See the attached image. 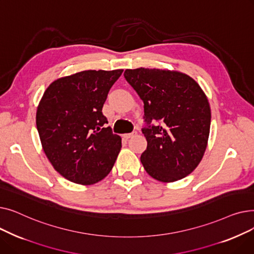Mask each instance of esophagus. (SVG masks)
I'll return each instance as SVG.
<instances>
[{
    "label": "esophagus",
    "instance_id": "esophagus-1",
    "mask_svg": "<svg viewBox=\"0 0 254 254\" xmlns=\"http://www.w3.org/2000/svg\"><path fill=\"white\" fill-rule=\"evenodd\" d=\"M136 135H137V131H132V132H129V134H125L124 137H125L126 139H129V138L134 137V136H136Z\"/></svg>",
    "mask_w": 254,
    "mask_h": 254
}]
</instances>
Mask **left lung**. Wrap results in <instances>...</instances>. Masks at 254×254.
<instances>
[{"label":"left lung","instance_id":"obj_1","mask_svg":"<svg viewBox=\"0 0 254 254\" xmlns=\"http://www.w3.org/2000/svg\"><path fill=\"white\" fill-rule=\"evenodd\" d=\"M125 78L144 102V118L161 125L143 128L147 149L141 163L161 182L180 180L201 163L211 125L204 90L188 74L162 69H127Z\"/></svg>","mask_w":254,"mask_h":254}]
</instances>
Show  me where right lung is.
Segmentation results:
<instances>
[{"label": "right lung", "mask_w": 254, "mask_h": 254, "mask_svg": "<svg viewBox=\"0 0 254 254\" xmlns=\"http://www.w3.org/2000/svg\"><path fill=\"white\" fill-rule=\"evenodd\" d=\"M124 70H88L51 82L39 102L36 125L42 148L57 172L74 183L91 185L112 170L122 138L103 127L102 109Z\"/></svg>", "instance_id": "right-lung-1"}]
</instances>
